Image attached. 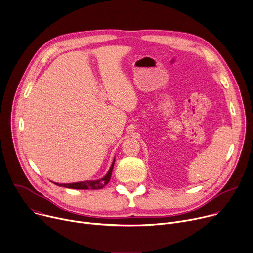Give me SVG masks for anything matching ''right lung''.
I'll list each match as a JSON object with an SVG mask.
<instances>
[{"label":"right lung","instance_id":"add662e5","mask_svg":"<svg viewBox=\"0 0 253 253\" xmlns=\"http://www.w3.org/2000/svg\"><path fill=\"white\" fill-rule=\"evenodd\" d=\"M114 165V160L112 162V165L108 171L106 175L99 180H94V181H81V182H74V183H54L55 185L59 186H65L68 188H74V189H100L103 188L110 180L111 173Z\"/></svg>","mask_w":253,"mask_h":253}]
</instances>
